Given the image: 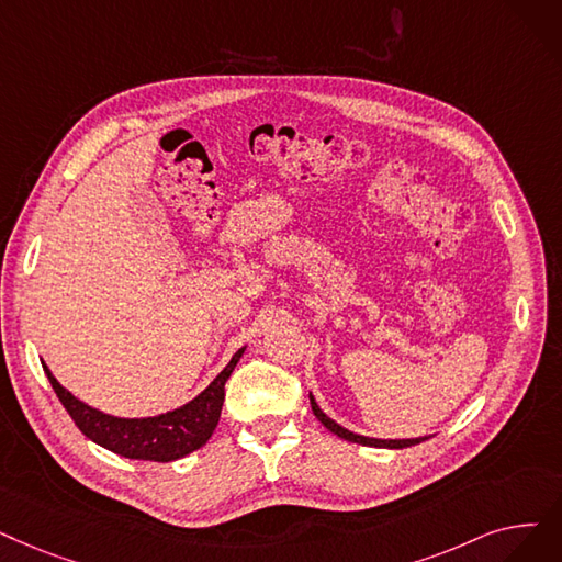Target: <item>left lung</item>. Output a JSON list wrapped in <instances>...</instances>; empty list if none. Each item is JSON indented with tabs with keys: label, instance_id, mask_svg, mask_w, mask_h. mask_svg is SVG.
Segmentation results:
<instances>
[{
	"label": "left lung",
	"instance_id": "8db88e82",
	"mask_svg": "<svg viewBox=\"0 0 562 562\" xmlns=\"http://www.w3.org/2000/svg\"><path fill=\"white\" fill-rule=\"evenodd\" d=\"M310 404H312V411H314V416L322 420V425L328 429V431H333V434H337L339 438H345V441H351V443H360V446H372V448H408V446H418V443H423V441H427V436H420V438H402V441H381V438H368V436H360V434H353V431H349V429H345V427H339L335 420H330L326 413L316 406V402H314V397L310 395Z\"/></svg>",
	"mask_w": 562,
	"mask_h": 562
}]
</instances>
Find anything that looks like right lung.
<instances>
[{"instance_id": "right-lung-1", "label": "right lung", "mask_w": 562, "mask_h": 562, "mask_svg": "<svg viewBox=\"0 0 562 562\" xmlns=\"http://www.w3.org/2000/svg\"><path fill=\"white\" fill-rule=\"evenodd\" d=\"M243 356V349L234 353L227 368L217 374L211 385L188 402L186 406L162 413L156 418H114L108 413L95 411L72 397L66 387L59 385V381L47 370L43 362V370L50 379V385L72 423L78 429L91 438L93 443L103 446L105 450H112L126 459H144V461H175L181 459L194 450H200L217 427L221 420V411L225 402V383L229 374L234 372L238 358Z\"/></svg>"}]
</instances>
